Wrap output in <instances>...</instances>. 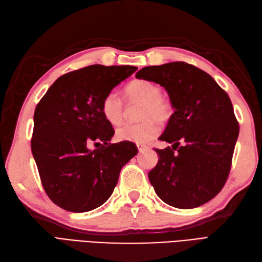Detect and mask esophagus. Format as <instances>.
Wrapping results in <instances>:
<instances>
[{"label":"esophagus","instance_id":"34e87169","mask_svg":"<svg viewBox=\"0 0 262 262\" xmlns=\"http://www.w3.org/2000/svg\"><path fill=\"white\" fill-rule=\"evenodd\" d=\"M137 146H138L139 152H144L145 150H148V146H145L143 144H137Z\"/></svg>","mask_w":262,"mask_h":262}]
</instances>
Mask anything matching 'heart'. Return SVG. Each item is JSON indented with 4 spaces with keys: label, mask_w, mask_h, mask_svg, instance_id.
I'll use <instances>...</instances> for the list:
<instances>
[{
    "label": "heart",
    "mask_w": 262,
    "mask_h": 262,
    "mask_svg": "<svg viewBox=\"0 0 262 262\" xmlns=\"http://www.w3.org/2000/svg\"><path fill=\"white\" fill-rule=\"evenodd\" d=\"M161 94V88L152 81L136 80L126 85L124 90L126 103L141 104L138 112L140 122L118 127L116 137L119 141L144 144L158 136L160 131L158 121L167 122L173 113L171 102ZM101 112L110 124L119 125L123 121L124 105L116 94L109 93L102 100Z\"/></svg>",
    "instance_id": "heart-1"
}]
</instances>
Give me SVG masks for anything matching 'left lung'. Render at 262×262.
<instances>
[{"instance_id": "obj_1", "label": "left lung", "mask_w": 262, "mask_h": 262, "mask_svg": "<svg viewBox=\"0 0 262 262\" xmlns=\"http://www.w3.org/2000/svg\"><path fill=\"white\" fill-rule=\"evenodd\" d=\"M136 78L162 85L174 109L159 138L172 146L156 149L159 161L148 174L156 193L174 208L205 205L231 168L239 124L230 98L211 75L186 62L145 67Z\"/></svg>"}]
</instances>
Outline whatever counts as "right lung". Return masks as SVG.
I'll return each instance as SVG.
<instances>
[{
    "instance_id": "add662e5",
    "label": "right lung",
    "mask_w": 262,
    "mask_h": 262,
    "mask_svg": "<svg viewBox=\"0 0 262 262\" xmlns=\"http://www.w3.org/2000/svg\"><path fill=\"white\" fill-rule=\"evenodd\" d=\"M137 70L100 64L75 70L60 76L35 107L32 155L48 196L67 211L103 205L121 169L138 153L131 142L110 143L114 130L101 112L105 95ZM100 141V148L88 149Z\"/></svg>"
}]
</instances>
